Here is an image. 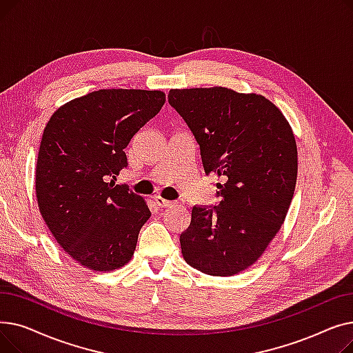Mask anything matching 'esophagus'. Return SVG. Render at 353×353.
Here are the masks:
<instances>
[{"label":"esophagus","instance_id":"esophagus-1","mask_svg":"<svg viewBox=\"0 0 353 353\" xmlns=\"http://www.w3.org/2000/svg\"><path fill=\"white\" fill-rule=\"evenodd\" d=\"M154 201H156V205H157L159 208H170V206L173 205V201L165 200V199H163V197H160V196H156V197H154Z\"/></svg>","mask_w":353,"mask_h":353}]
</instances>
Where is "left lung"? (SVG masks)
Masks as SVG:
<instances>
[{"label":"left lung","instance_id":"8db88e82","mask_svg":"<svg viewBox=\"0 0 353 353\" xmlns=\"http://www.w3.org/2000/svg\"><path fill=\"white\" fill-rule=\"evenodd\" d=\"M169 103L188 123L206 174L221 199L193 208L180 234L184 261L210 276H233L257 262L281 230L298 179V147L279 107L228 87L174 88Z\"/></svg>","mask_w":353,"mask_h":353}]
</instances>
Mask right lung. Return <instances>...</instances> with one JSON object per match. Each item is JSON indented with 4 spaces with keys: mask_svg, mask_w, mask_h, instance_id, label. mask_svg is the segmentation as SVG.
Masks as SVG:
<instances>
[{
    "mask_svg": "<svg viewBox=\"0 0 353 353\" xmlns=\"http://www.w3.org/2000/svg\"><path fill=\"white\" fill-rule=\"evenodd\" d=\"M164 103L160 90H99L59 107L44 128L35 167L39 209L57 243L90 270L132 261L152 216L141 196L110 177L127 167L124 148Z\"/></svg>",
    "mask_w": 353,
    "mask_h": 353,
    "instance_id": "right-lung-1",
    "label": "right lung"
}]
</instances>
